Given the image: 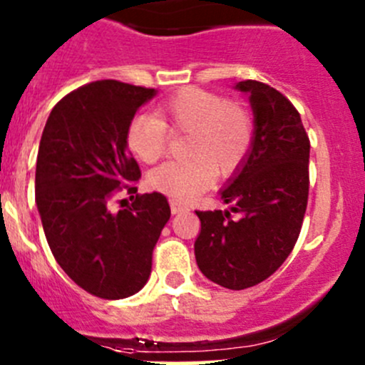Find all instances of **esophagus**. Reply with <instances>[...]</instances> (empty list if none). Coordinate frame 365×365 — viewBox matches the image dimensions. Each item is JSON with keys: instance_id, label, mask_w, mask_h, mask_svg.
<instances>
[{"instance_id": "1", "label": "esophagus", "mask_w": 365, "mask_h": 365, "mask_svg": "<svg viewBox=\"0 0 365 365\" xmlns=\"http://www.w3.org/2000/svg\"><path fill=\"white\" fill-rule=\"evenodd\" d=\"M169 205H171V212L175 213H183V212H187V206L183 205V203H180V201H176V200H171L169 201Z\"/></svg>"}]
</instances>
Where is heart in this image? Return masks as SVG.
Here are the masks:
<instances>
[{"instance_id":"heart-1","label":"heart","mask_w":365,"mask_h":365,"mask_svg":"<svg viewBox=\"0 0 365 365\" xmlns=\"http://www.w3.org/2000/svg\"><path fill=\"white\" fill-rule=\"evenodd\" d=\"M189 134L183 162L153 169L148 185L173 200H189L206 189L212 175H231L247 155L252 120L242 106L200 88H185L157 106L153 114H138L127 128L130 152L145 164L164 155L168 132Z\"/></svg>"}]
</instances>
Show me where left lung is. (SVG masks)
<instances>
[{
  "label": "left lung",
  "instance_id": "1",
  "mask_svg": "<svg viewBox=\"0 0 365 365\" xmlns=\"http://www.w3.org/2000/svg\"><path fill=\"white\" fill-rule=\"evenodd\" d=\"M235 90L249 95L252 143L219 190L230 208L196 212L201 233L194 254L206 279L245 289L270 277L295 247L307 208L311 145L284 95L257 81H242Z\"/></svg>",
  "mask_w": 365,
  "mask_h": 365
}]
</instances>
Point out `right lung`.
<instances>
[{
    "mask_svg": "<svg viewBox=\"0 0 365 365\" xmlns=\"http://www.w3.org/2000/svg\"><path fill=\"white\" fill-rule=\"evenodd\" d=\"M157 90L120 81H95L61 98L38 146L35 201L54 259L88 293L127 298L148 282L152 252L171 217L159 192L132 196L118 210L109 201L141 178L127 128Z\"/></svg>",
    "mask_w": 365,
    "mask_h": 365,
    "instance_id": "add662e5",
    "label": "right lung"
}]
</instances>
